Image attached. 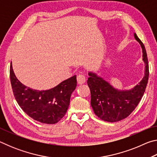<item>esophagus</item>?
Returning a JSON list of instances; mask_svg holds the SVG:
<instances>
[{
  "mask_svg": "<svg viewBox=\"0 0 157 157\" xmlns=\"http://www.w3.org/2000/svg\"><path fill=\"white\" fill-rule=\"evenodd\" d=\"M77 81H78V84H83L86 82V78L82 74H79L77 76Z\"/></svg>",
  "mask_w": 157,
  "mask_h": 157,
  "instance_id": "obj_1",
  "label": "esophagus"
}]
</instances>
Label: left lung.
Instances as JSON below:
<instances>
[{"mask_svg":"<svg viewBox=\"0 0 157 157\" xmlns=\"http://www.w3.org/2000/svg\"><path fill=\"white\" fill-rule=\"evenodd\" d=\"M134 37L142 47L145 63V75L139 84L129 91H119L96 74L89 73L87 84L91 91V105L95 114L101 120L113 123L127 118L137 107L144 94L149 78L147 52L136 34H134Z\"/></svg>","mask_w":157,"mask_h":157,"instance_id":"1","label":"left lung"}]
</instances>
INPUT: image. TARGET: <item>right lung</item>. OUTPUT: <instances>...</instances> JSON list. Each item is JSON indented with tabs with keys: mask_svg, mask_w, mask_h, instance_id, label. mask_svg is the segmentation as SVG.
I'll list each match as a JSON object with an SVG mask.
<instances>
[{
	"mask_svg": "<svg viewBox=\"0 0 157 157\" xmlns=\"http://www.w3.org/2000/svg\"><path fill=\"white\" fill-rule=\"evenodd\" d=\"M10 75L15 99L27 115L45 124H55L64 116L71 95L77 86L76 75L46 91L30 89L20 82L13 71L12 62Z\"/></svg>",
	"mask_w": 157,
	"mask_h": 157,
	"instance_id": "1",
	"label": "right lung"
}]
</instances>
